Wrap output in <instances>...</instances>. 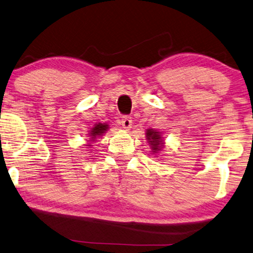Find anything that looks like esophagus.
Segmentation results:
<instances>
[{
  "mask_svg": "<svg viewBox=\"0 0 253 253\" xmlns=\"http://www.w3.org/2000/svg\"><path fill=\"white\" fill-rule=\"evenodd\" d=\"M121 124L126 130H130L132 127V120L129 116H123L122 121H121Z\"/></svg>",
  "mask_w": 253,
  "mask_h": 253,
  "instance_id": "esophagus-1",
  "label": "esophagus"
}]
</instances>
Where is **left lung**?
Masks as SVG:
<instances>
[{
	"mask_svg": "<svg viewBox=\"0 0 253 253\" xmlns=\"http://www.w3.org/2000/svg\"><path fill=\"white\" fill-rule=\"evenodd\" d=\"M146 140L150 144V147L153 154H159L162 151V148L165 147V141L164 137L160 131L154 130V129H147L146 130Z\"/></svg>",
	"mask_w": 253,
	"mask_h": 253,
	"instance_id": "1",
	"label": "left lung"
}]
</instances>
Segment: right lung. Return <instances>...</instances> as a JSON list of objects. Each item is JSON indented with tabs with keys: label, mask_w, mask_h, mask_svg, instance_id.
Returning <instances> with one entry per match:
<instances>
[{
	"label": "right lung",
	"mask_w": 253,
	"mask_h": 253,
	"mask_svg": "<svg viewBox=\"0 0 253 253\" xmlns=\"http://www.w3.org/2000/svg\"><path fill=\"white\" fill-rule=\"evenodd\" d=\"M109 130V126L107 123H96L93 126V127L91 130H89L88 132V140H87V144L85 145V146L87 147H91L92 146V141H94L96 138L103 136V134L106 133V131Z\"/></svg>",
	"instance_id": "right-lung-1"
}]
</instances>
